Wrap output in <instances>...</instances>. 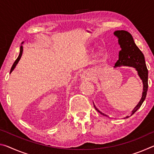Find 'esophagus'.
I'll return each mask as SVG.
<instances>
[{"label": "esophagus", "instance_id": "1", "mask_svg": "<svg viewBox=\"0 0 154 154\" xmlns=\"http://www.w3.org/2000/svg\"><path fill=\"white\" fill-rule=\"evenodd\" d=\"M82 78H85V79H89V77H90V75L88 73V72H84L82 75Z\"/></svg>", "mask_w": 154, "mask_h": 154}]
</instances>
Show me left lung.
<instances>
[{"label":"left lung","instance_id":"left-lung-1","mask_svg":"<svg viewBox=\"0 0 154 154\" xmlns=\"http://www.w3.org/2000/svg\"><path fill=\"white\" fill-rule=\"evenodd\" d=\"M114 35L118 36V42L122 48L119 53V60L115 64V66H129L135 68L143 83L142 98L132 111V115L140 107L146 98L148 89V70L145 64L144 55L134 43L131 34L125 30H116L114 32ZM94 107L99 113L107 116L98 110L95 106ZM128 118L129 116L126 117V118Z\"/></svg>","mask_w":154,"mask_h":154}]
</instances>
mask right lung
<instances>
[{"mask_svg": "<svg viewBox=\"0 0 154 154\" xmlns=\"http://www.w3.org/2000/svg\"><path fill=\"white\" fill-rule=\"evenodd\" d=\"M22 43H23V42L22 43ZM22 52H23V47H22V46L20 47V55H19V56H18V58L16 59V60H15V61L14 62V64H13V66H12L11 69V71H10V72H12L13 70H14V69H15V66H16V64H17V62H19V60H20L21 56H22Z\"/></svg>", "mask_w": 154, "mask_h": 154, "instance_id": "obj_1", "label": "right lung"}]
</instances>
